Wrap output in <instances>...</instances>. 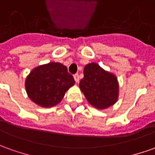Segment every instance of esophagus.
<instances>
[{
	"instance_id": "esophagus-1",
	"label": "esophagus",
	"mask_w": 155,
	"mask_h": 155,
	"mask_svg": "<svg viewBox=\"0 0 155 155\" xmlns=\"http://www.w3.org/2000/svg\"><path fill=\"white\" fill-rule=\"evenodd\" d=\"M74 79H75L76 83H78L79 82V75L78 73L74 74Z\"/></svg>"
}]
</instances>
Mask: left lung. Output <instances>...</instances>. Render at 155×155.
I'll return each instance as SVG.
<instances>
[{
  "mask_svg": "<svg viewBox=\"0 0 155 155\" xmlns=\"http://www.w3.org/2000/svg\"><path fill=\"white\" fill-rule=\"evenodd\" d=\"M79 87L86 99L97 109H105L114 104L118 97V84L115 76L105 71L96 63L88 64Z\"/></svg>",
  "mask_w": 155,
  "mask_h": 155,
  "instance_id": "8db88e82",
  "label": "left lung"
}]
</instances>
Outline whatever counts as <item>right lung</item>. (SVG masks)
Returning <instances> with one entry per match:
<instances>
[{
	"label": "right lung",
	"mask_w": 155,
	"mask_h": 155,
	"mask_svg": "<svg viewBox=\"0 0 155 155\" xmlns=\"http://www.w3.org/2000/svg\"><path fill=\"white\" fill-rule=\"evenodd\" d=\"M74 84L67 67L51 62L31 71L25 86L28 95L35 103L42 107H51L60 103L66 91Z\"/></svg>",
	"instance_id": "add662e5"
}]
</instances>
